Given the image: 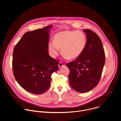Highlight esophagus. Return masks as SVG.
Wrapping results in <instances>:
<instances>
[{"mask_svg": "<svg viewBox=\"0 0 121 121\" xmlns=\"http://www.w3.org/2000/svg\"><path fill=\"white\" fill-rule=\"evenodd\" d=\"M65 66V65L64 63H63L62 62H59V63L58 64V66H59V68H61L63 66Z\"/></svg>", "mask_w": 121, "mask_h": 121, "instance_id": "esophagus-1", "label": "esophagus"}]
</instances>
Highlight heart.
I'll return each instance as SVG.
<instances>
[{
  "mask_svg": "<svg viewBox=\"0 0 121 121\" xmlns=\"http://www.w3.org/2000/svg\"><path fill=\"white\" fill-rule=\"evenodd\" d=\"M87 44V37L80 30H66L56 33L54 41L49 42L48 46L51 56L56 58L60 48L62 56L65 59L74 60L79 57Z\"/></svg>",
  "mask_w": 121,
  "mask_h": 121,
  "instance_id": "obj_1",
  "label": "heart"
}]
</instances>
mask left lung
I'll return each instance as SVG.
<instances>
[{
  "label": "left lung",
  "mask_w": 121,
  "mask_h": 121,
  "mask_svg": "<svg viewBox=\"0 0 121 121\" xmlns=\"http://www.w3.org/2000/svg\"><path fill=\"white\" fill-rule=\"evenodd\" d=\"M87 35V44L82 55L75 61L66 64L70 71L69 85L75 91L86 93L99 83L105 62L101 41L94 31L83 30Z\"/></svg>",
  "instance_id": "8db88e82"
}]
</instances>
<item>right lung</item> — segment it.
Instances as JSON below:
<instances>
[{"mask_svg": "<svg viewBox=\"0 0 121 121\" xmlns=\"http://www.w3.org/2000/svg\"><path fill=\"white\" fill-rule=\"evenodd\" d=\"M52 26L26 32L14 48V76L22 88L33 94L47 91L52 74L59 69V62L51 57L47 51L49 29Z\"/></svg>", "mask_w": 121, "mask_h": 121, "instance_id": "1", "label": "right lung"}]
</instances>
